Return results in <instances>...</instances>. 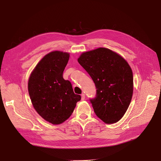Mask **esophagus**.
<instances>
[{"instance_id": "34e87169", "label": "esophagus", "mask_w": 161, "mask_h": 161, "mask_svg": "<svg viewBox=\"0 0 161 161\" xmlns=\"http://www.w3.org/2000/svg\"><path fill=\"white\" fill-rule=\"evenodd\" d=\"M81 100H85V98H86V95H85V94L83 93V94L81 95Z\"/></svg>"}]
</instances>
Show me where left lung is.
<instances>
[{
    "label": "left lung",
    "instance_id": "left-lung-1",
    "mask_svg": "<svg viewBox=\"0 0 161 161\" xmlns=\"http://www.w3.org/2000/svg\"><path fill=\"white\" fill-rule=\"evenodd\" d=\"M78 61L95 84L96 97L90 99L95 114L107 124L119 121L133 93V74L128 63L104 47L83 53Z\"/></svg>",
    "mask_w": 161,
    "mask_h": 161
}]
</instances>
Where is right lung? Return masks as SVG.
<instances>
[{"mask_svg": "<svg viewBox=\"0 0 161 161\" xmlns=\"http://www.w3.org/2000/svg\"><path fill=\"white\" fill-rule=\"evenodd\" d=\"M69 53L55 51L42 58L32 72L28 90L34 108L46 121L58 125L69 119L81 96L75 95L63 74Z\"/></svg>", "mask_w": 161, "mask_h": 161, "instance_id": "right-lung-1", "label": "right lung"}]
</instances>
